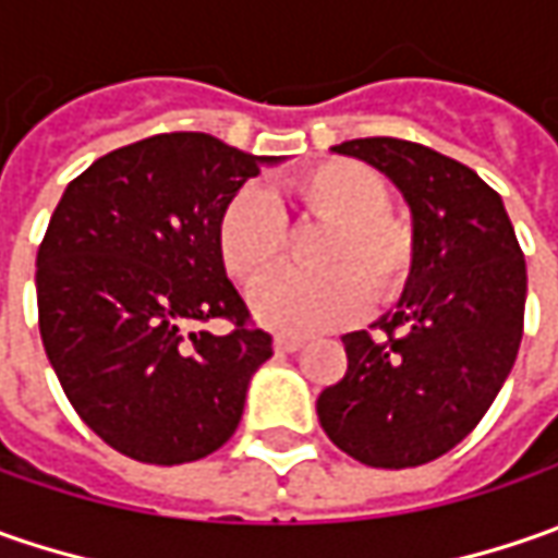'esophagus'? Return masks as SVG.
<instances>
[{"label": "esophagus", "instance_id": "esophagus-1", "mask_svg": "<svg viewBox=\"0 0 558 558\" xmlns=\"http://www.w3.org/2000/svg\"><path fill=\"white\" fill-rule=\"evenodd\" d=\"M272 348H276L279 354H294V351L304 348V338H298V335H276V338H272Z\"/></svg>", "mask_w": 558, "mask_h": 558}]
</instances>
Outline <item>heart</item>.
<instances>
[{
	"mask_svg": "<svg viewBox=\"0 0 558 558\" xmlns=\"http://www.w3.org/2000/svg\"><path fill=\"white\" fill-rule=\"evenodd\" d=\"M301 223L329 226L316 247L323 272H276L260 282L251 307L279 332L313 335L356 319L366 301H397L413 279L418 242L413 223L391 210L388 180L354 158H326L286 183ZM289 217L260 189L235 192L217 223L226 272L254 286L286 260Z\"/></svg>",
	"mask_w": 558,
	"mask_h": 558,
	"instance_id": "1",
	"label": "heart"
}]
</instances>
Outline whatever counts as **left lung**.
Returning a JSON list of instances; mask_svg holds the SVG:
<instances>
[{"label": "left lung", "mask_w": 558, "mask_h": 558, "mask_svg": "<svg viewBox=\"0 0 558 558\" xmlns=\"http://www.w3.org/2000/svg\"><path fill=\"white\" fill-rule=\"evenodd\" d=\"M373 163L413 210L418 257L395 313L348 332V373L316 400L323 432L375 469L444 457L490 410L525 329V254L500 195L418 142L335 145Z\"/></svg>", "instance_id": "1"}]
</instances>
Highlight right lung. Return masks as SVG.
<instances>
[{
    "label": "right lung",
    "mask_w": 558,
    "mask_h": 558,
    "mask_svg": "<svg viewBox=\"0 0 558 558\" xmlns=\"http://www.w3.org/2000/svg\"><path fill=\"white\" fill-rule=\"evenodd\" d=\"M264 161L207 133H161L98 158L54 207L36 251L43 348L76 416L130 460L220 450L272 356L217 251L223 207ZM207 318L233 329H191Z\"/></svg>",
    "instance_id": "obj_1"
}]
</instances>
